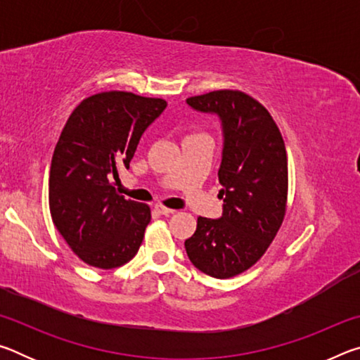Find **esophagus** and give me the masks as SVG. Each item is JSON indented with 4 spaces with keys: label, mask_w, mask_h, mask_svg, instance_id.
<instances>
[{
    "label": "esophagus",
    "mask_w": 360,
    "mask_h": 360,
    "mask_svg": "<svg viewBox=\"0 0 360 360\" xmlns=\"http://www.w3.org/2000/svg\"><path fill=\"white\" fill-rule=\"evenodd\" d=\"M157 211L162 212L163 216H169V214H173V212H174V210L167 208V206H162V205H157Z\"/></svg>",
    "instance_id": "obj_1"
}]
</instances>
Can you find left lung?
<instances>
[{"mask_svg": "<svg viewBox=\"0 0 360 360\" xmlns=\"http://www.w3.org/2000/svg\"><path fill=\"white\" fill-rule=\"evenodd\" d=\"M187 103L222 120L217 176L224 212L221 219L198 217L186 251L200 271L233 278L257 264L281 229L288 210V152L271 114L241 90H214Z\"/></svg>", "mask_w": 360, "mask_h": 360, "instance_id": "left-lung-1", "label": "left lung"}]
</instances>
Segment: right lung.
<instances>
[{
	"mask_svg": "<svg viewBox=\"0 0 360 360\" xmlns=\"http://www.w3.org/2000/svg\"><path fill=\"white\" fill-rule=\"evenodd\" d=\"M162 98L111 90L82 100L66 120L49 174L53 225L90 266L111 270L135 257L150 222L146 203L125 200L111 178L129 168Z\"/></svg>",
	"mask_w": 360,
	"mask_h": 360,
	"instance_id": "right-lung-1",
	"label": "right lung"
}]
</instances>
